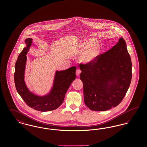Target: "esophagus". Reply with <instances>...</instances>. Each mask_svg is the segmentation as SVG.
I'll use <instances>...</instances> for the list:
<instances>
[{"mask_svg": "<svg viewBox=\"0 0 147 147\" xmlns=\"http://www.w3.org/2000/svg\"><path fill=\"white\" fill-rule=\"evenodd\" d=\"M80 73H81L80 69H77V70H76V75L77 76H79L80 74Z\"/></svg>", "mask_w": 147, "mask_h": 147, "instance_id": "1", "label": "esophagus"}]
</instances>
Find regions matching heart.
I'll return each mask as SVG.
<instances>
[{"mask_svg": "<svg viewBox=\"0 0 147 147\" xmlns=\"http://www.w3.org/2000/svg\"><path fill=\"white\" fill-rule=\"evenodd\" d=\"M94 43V40H88L83 45V49L85 52L80 57V59L84 63L93 61L100 53V47L98 45H95L91 47Z\"/></svg>", "mask_w": 147, "mask_h": 147, "instance_id": "heart-1", "label": "heart"}]
</instances>
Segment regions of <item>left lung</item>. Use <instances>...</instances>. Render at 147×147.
Segmentation results:
<instances>
[{"label":"left lung","instance_id":"left-lung-1","mask_svg":"<svg viewBox=\"0 0 147 147\" xmlns=\"http://www.w3.org/2000/svg\"><path fill=\"white\" fill-rule=\"evenodd\" d=\"M79 67L84 102L89 109L107 111L117 106L125 98L132 73L131 57L123 38L93 61L80 63Z\"/></svg>","mask_w":147,"mask_h":147}]
</instances>
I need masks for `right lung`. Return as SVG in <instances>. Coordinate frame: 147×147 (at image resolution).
<instances>
[{
    "label": "right lung",
    "mask_w": 147,
    "mask_h": 147,
    "mask_svg": "<svg viewBox=\"0 0 147 147\" xmlns=\"http://www.w3.org/2000/svg\"><path fill=\"white\" fill-rule=\"evenodd\" d=\"M26 47L20 53L15 63L14 82L16 90L29 107L36 110L46 112L56 110L63 103L65 95L70 84L76 79V67H72L67 70L56 71L54 85L50 94L45 96H38L31 93L24 82V71L26 55L32 39L25 40Z\"/></svg>",
    "instance_id": "add662e5"
}]
</instances>
